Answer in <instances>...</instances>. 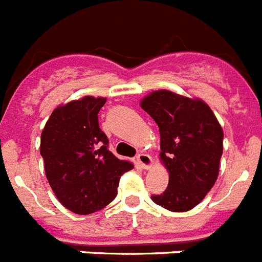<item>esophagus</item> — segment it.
I'll return each instance as SVG.
<instances>
[{
	"instance_id": "34e87169",
	"label": "esophagus",
	"mask_w": 262,
	"mask_h": 262,
	"mask_svg": "<svg viewBox=\"0 0 262 262\" xmlns=\"http://www.w3.org/2000/svg\"><path fill=\"white\" fill-rule=\"evenodd\" d=\"M137 161H138V164L141 165L144 169H149V168L153 165L152 157H150L149 155H146V153H140V155L137 156Z\"/></svg>"
}]
</instances>
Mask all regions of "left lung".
<instances>
[{
	"label": "left lung",
	"mask_w": 262,
	"mask_h": 262,
	"mask_svg": "<svg viewBox=\"0 0 262 262\" xmlns=\"http://www.w3.org/2000/svg\"><path fill=\"white\" fill-rule=\"evenodd\" d=\"M160 130V160L167 190L153 195L156 205L184 212L199 205L215 184L223 152V130L210 106L198 98L157 90L140 103Z\"/></svg>",
	"instance_id": "obj_1"
}]
</instances>
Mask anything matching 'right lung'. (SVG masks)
<instances>
[{"instance_id":"right-lung-1","label":"right lung","mask_w":262,"mask_h":262,"mask_svg":"<svg viewBox=\"0 0 262 262\" xmlns=\"http://www.w3.org/2000/svg\"><path fill=\"white\" fill-rule=\"evenodd\" d=\"M106 98L83 97L57 106L41 132L40 155L47 180L61 205L87 215L117 196L120 178L130 161L109 150V140L98 124Z\"/></svg>"}]
</instances>
